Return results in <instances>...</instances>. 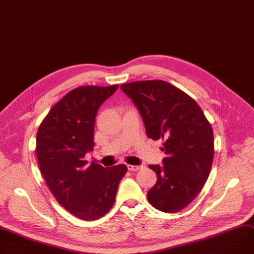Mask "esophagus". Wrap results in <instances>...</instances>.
Instances as JSON below:
<instances>
[{
	"label": "esophagus",
	"mask_w": 254,
	"mask_h": 254,
	"mask_svg": "<svg viewBox=\"0 0 254 254\" xmlns=\"http://www.w3.org/2000/svg\"><path fill=\"white\" fill-rule=\"evenodd\" d=\"M141 168L140 165H131V164H127V170L128 171H131V172H136V171H139Z\"/></svg>",
	"instance_id": "obj_1"
}]
</instances>
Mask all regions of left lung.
Returning a JSON list of instances; mask_svg holds the SVG:
<instances>
[{
  "mask_svg": "<svg viewBox=\"0 0 254 254\" xmlns=\"http://www.w3.org/2000/svg\"><path fill=\"white\" fill-rule=\"evenodd\" d=\"M121 88L139 109L148 138L164 141L163 164L149 165L157 182L147 193L148 201L160 211L178 212L208 179L214 155L212 127L194 99L164 80L133 81Z\"/></svg>",
  "mask_w": 254,
  "mask_h": 254,
  "instance_id": "left-lung-1",
  "label": "left lung"
}]
</instances>
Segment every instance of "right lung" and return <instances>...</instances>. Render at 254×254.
<instances>
[{
	"label": "right lung",
	"instance_id": "1",
	"mask_svg": "<svg viewBox=\"0 0 254 254\" xmlns=\"http://www.w3.org/2000/svg\"><path fill=\"white\" fill-rule=\"evenodd\" d=\"M118 88L83 86L67 93L50 109L37 133L36 152L41 173L58 203L83 221H95L113 206L125 164H88L94 148L99 107Z\"/></svg>",
	"mask_w": 254,
	"mask_h": 254
}]
</instances>
